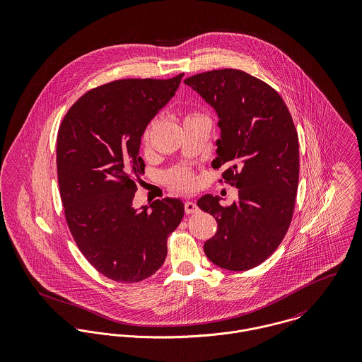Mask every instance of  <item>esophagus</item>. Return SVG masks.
Instances as JSON below:
<instances>
[{"label":"esophagus","instance_id":"1","mask_svg":"<svg viewBox=\"0 0 362 362\" xmlns=\"http://www.w3.org/2000/svg\"><path fill=\"white\" fill-rule=\"evenodd\" d=\"M199 210V207L198 205L195 204V202H185V213H188V214H192V213H197Z\"/></svg>","mask_w":362,"mask_h":362}]
</instances>
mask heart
I'll use <instances>...</instances> for the list:
<instances>
[{
  "label": "heart",
  "mask_w": 362,
  "mask_h": 362,
  "mask_svg": "<svg viewBox=\"0 0 362 362\" xmlns=\"http://www.w3.org/2000/svg\"><path fill=\"white\" fill-rule=\"evenodd\" d=\"M151 129H152V127H148L144 134L145 144L149 139ZM165 180L175 191H180V192H188L195 187V178L188 168H175L165 175Z\"/></svg>",
  "instance_id": "b5f03b06"
}]
</instances>
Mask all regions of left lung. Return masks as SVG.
<instances>
[{"label": "left lung", "mask_w": 362, "mask_h": 362, "mask_svg": "<svg viewBox=\"0 0 362 362\" xmlns=\"http://www.w3.org/2000/svg\"><path fill=\"white\" fill-rule=\"evenodd\" d=\"M184 83L216 111L220 138L211 165L226 164L221 177L238 189L230 206L209 194L198 199L217 221L205 254L221 269L250 270L276 251L290 227L298 189V134L280 95L244 71H209Z\"/></svg>", "instance_id": "left-lung-1"}]
</instances>
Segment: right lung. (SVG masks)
Returning a JSON list of instances; mask_svg holds the SVG:
<instances>
[{
    "label": "right lung",
    "mask_w": 362,
    "mask_h": 362,
    "mask_svg": "<svg viewBox=\"0 0 362 362\" xmlns=\"http://www.w3.org/2000/svg\"><path fill=\"white\" fill-rule=\"evenodd\" d=\"M171 79H122L85 93L65 114L57 173L71 234L92 266L119 283H138L167 257V237L184 217L177 198L132 206L145 171L141 138L175 95Z\"/></svg>",
    "instance_id": "1"
}]
</instances>
